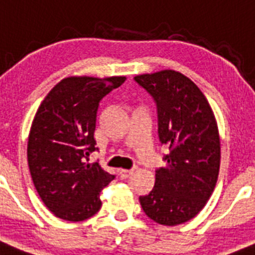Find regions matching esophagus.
<instances>
[{
    "label": "esophagus",
    "mask_w": 255,
    "mask_h": 255,
    "mask_svg": "<svg viewBox=\"0 0 255 255\" xmlns=\"http://www.w3.org/2000/svg\"><path fill=\"white\" fill-rule=\"evenodd\" d=\"M133 171L134 170H126V168H122V170H119V176H121V179H127V177H129L133 174Z\"/></svg>",
    "instance_id": "esophagus-1"
}]
</instances>
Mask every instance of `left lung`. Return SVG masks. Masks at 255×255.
Masks as SVG:
<instances>
[{
  "instance_id": "obj_1",
  "label": "left lung",
  "mask_w": 255,
  "mask_h": 255,
  "mask_svg": "<svg viewBox=\"0 0 255 255\" xmlns=\"http://www.w3.org/2000/svg\"><path fill=\"white\" fill-rule=\"evenodd\" d=\"M157 104L158 133L170 153L155 171V184L140 197L144 213L162 226L189 222L213 194L220 167L218 123L207 98L175 70L134 76Z\"/></svg>"
}]
</instances>
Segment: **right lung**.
I'll return each instance as SVG.
<instances>
[{
  "mask_svg": "<svg viewBox=\"0 0 255 255\" xmlns=\"http://www.w3.org/2000/svg\"><path fill=\"white\" fill-rule=\"evenodd\" d=\"M126 76H70L38 106L32 122L27 159L38 196L51 213L67 222L93 217L100 193L113 179L98 163H87L96 147L98 104Z\"/></svg>",
  "mask_w": 255,
  "mask_h": 255,
  "instance_id": "right-lung-1",
  "label": "right lung"
}]
</instances>
